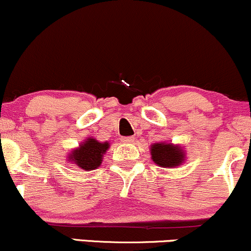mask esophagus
I'll return each mask as SVG.
<instances>
[{"label":"esophagus","mask_w":251,"mask_h":251,"mask_svg":"<svg viewBox=\"0 0 251 251\" xmlns=\"http://www.w3.org/2000/svg\"><path fill=\"white\" fill-rule=\"evenodd\" d=\"M122 142L125 144H133L134 143V138L133 137H123Z\"/></svg>","instance_id":"esophagus-1"}]
</instances>
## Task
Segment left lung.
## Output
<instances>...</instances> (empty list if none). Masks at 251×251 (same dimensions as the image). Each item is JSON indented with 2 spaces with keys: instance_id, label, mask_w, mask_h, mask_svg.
<instances>
[{
  "instance_id": "1",
  "label": "left lung",
  "mask_w": 251,
  "mask_h": 251,
  "mask_svg": "<svg viewBox=\"0 0 251 251\" xmlns=\"http://www.w3.org/2000/svg\"><path fill=\"white\" fill-rule=\"evenodd\" d=\"M152 160L160 168L171 169L179 166L185 160L184 150L171 143H157L151 145Z\"/></svg>"
}]
</instances>
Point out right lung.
Masks as SVG:
<instances>
[{"label":"right lung","instance_id":"1","mask_svg":"<svg viewBox=\"0 0 251 251\" xmlns=\"http://www.w3.org/2000/svg\"><path fill=\"white\" fill-rule=\"evenodd\" d=\"M108 148V142L100 143L94 138H87L85 142L80 144L79 148L74 149L68 154V162H73L80 169L86 171L96 170L101 165L102 157Z\"/></svg>","mask_w":251,"mask_h":251}]
</instances>
